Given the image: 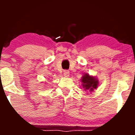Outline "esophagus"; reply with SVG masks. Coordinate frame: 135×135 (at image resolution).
Returning a JSON list of instances; mask_svg holds the SVG:
<instances>
[{"mask_svg": "<svg viewBox=\"0 0 135 135\" xmlns=\"http://www.w3.org/2000/svg\"><path fill=\"white\" fill-rule=\"evenodd\" d=\"M64 76H65V77H69V76H70V71H69L68 70H64Z\"/></svg>", "mask_w": 135, "mask_h": 135, "instance_id": "esophagus-1", "label": "esophagus"}]
</instances>
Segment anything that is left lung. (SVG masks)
<instances>
[{"label": "left lung", "instance_id": "1", "mask_svg": "<svg viewBox=\"0 0 135 135\" xmlns=\"http://www.w3.org/2000/svg\"><path fill=\"white\" fill-rule=\"evenodd\" d=\"M81 81L82 82V87L85 90H89L91 92L95 89H97L99 85V81L97 79L93 76H89L88 74L82 76Z\"/></svg>", "mask_w": 135, "mask_h": 135}]
</instances>
